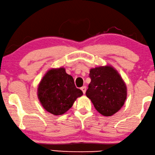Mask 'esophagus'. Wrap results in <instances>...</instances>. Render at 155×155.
Masks as SVG:
<instances>
[{
	"label": "esophagus",
	"mask_w": 155,
	"mask_h": 155,
	"mask_svg": "<svg viewBox=\"0 0 155 155\" xmlns=\"http://www.w3.org/2000/svg\"><path fill=\"white\" fill-rule=\"evenodd\" d=\"M81 90L83 91V93H84V94L86 93V86H83L81 88Z\"/></svg>",
	"instance_id": "esophagus-1"
}]
</instances>
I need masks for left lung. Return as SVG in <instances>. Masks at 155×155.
Listing matches in <instances>:
<instances>
[{
    "label": "left lung",
    "mask_w": 155,
    "mask_h": 155,
    "mask_svg": "<svg viewBox=\"0 0 155 155\" xmlns=\"http://www.w3.org/2000/svg\"><path fill=\"white\" fill-rule=\"evenodd\" d=\"M91 81L86 91L96 110L102 115L110 117L118 112L127 97L125 82L110 65L91 69Z\"/></svg>",
    "instance_id": "left-lung-1"
}]
</instances>
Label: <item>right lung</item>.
<instances>
[{
	"instance_id": "right-lung-1",
	"label": "right lung",
	"mask_w": 155,
	"mask_h": 155,
	"mask_svg": "<svg viewBox=\"0 0 155 155\" xmlns=\"http://www.w3.org/2000/svg\"><path fill=\"white\" fill-rule=\"evenodd\" d=\"M37 95L47 112L62 115L72 107L83 92L75 86L73 77L60 67L47 71L38 84Z\"/></svg>"
}]
</instances>
